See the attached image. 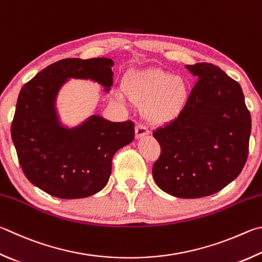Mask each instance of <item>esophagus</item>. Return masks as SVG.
I'll return each mask as SVG.
<instances>
[{"label": "esophagus", "mask_w": 262, "mask_h": 262, "mask_svg": "<svg viewBox=\"0 0 262 262\" xmlns=\"http://www.w3.org/2000/svg\"><path fill=\"white\" fill-rule=\"evenodd\" d=\"M149 129L143 125H137L135 127V137L136 139H141V137H143L145 135H149Z\"/></svg>", "instance_id": "esophagus-1"}]
</instances>
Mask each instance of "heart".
I'll return each instance as SVG.
<instances>
[{"label":"heart","instance_id":"b5f03b06","mask_svg":"<svg viewBox=\"0 0 262 262\" xmlns=\"http://www.w3.org/2000/svg\"><path fill=\"white\" fill-rule=\"evenodd\" d=\"M123 87L130 101L144 104V115L154 123L174 121L187 105L188 83L183 78L157 69L140 70L125 78ZM116 98L126 101L121 89L116 92Z\"/></svg>","mask_w":262,"mask_h":262}]
</instances>
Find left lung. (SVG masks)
<instances>
[{
    "mask_svg": "<svg viewBox=\"0 0 262 262\" xmlns=\"http://www.w3.org/2000/svg\"><path fill=\"white\" fill-rule=\"evenodd\" d=\"M198 82L182 113L154 132L161 147L152 175L170 196L201 198L220 191L243 169L251 115L239 83L217 66L185 65Z\"/></svg>",
    "mask_w": 262,
    "mask_h": 262,
    "instance_id": "8db88e82",
    "label": "left lung"
}]
</instances>
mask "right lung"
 <instances>
[{
    "mask_svg": "<svg viewBox=\"0 0 262 262\" xmlns=\"http://www.w3.org/2000/svg\"><path fill=\"white\" fill-rule=\"evenodd\" d=\"M111 58H66L47 66L19 93L11 137L25 177L45 192L63 199L89 197L105 187L112 158L135 137L132 121L92 115L77 125L63 121L57 101L71 79L89 80L108 93Z\"/></svg>",
    "mask_w": 262,
    "mask_h": 262,
    "instance_id": "obj_1",
    "label": "right lung"
}]
</instances>
